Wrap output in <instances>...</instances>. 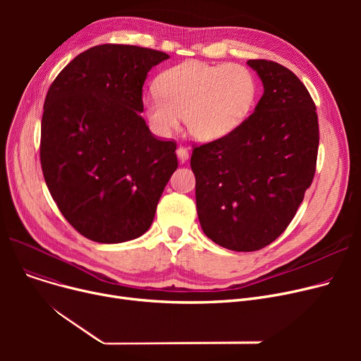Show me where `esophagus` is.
<instances>
[{
  "instance_id": "34e87169",
  "label": "esophagus",
  "mask_w": 361,
  "mask_h": 361,
  "mask_svg": "<svg viewBox=\"0 0 361 361\" xmlns=\"http://www.w3.org/2000/svg\"><path fill=\"white\" fill-rule=\"evenodd\" d=\"M177 157H178V159H180L181 162L187 161V159H188V150H187L185 147L180 146V147L177 149Z\"/></svg>"
}]
</instances>
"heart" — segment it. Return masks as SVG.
I'll return each instance as SVG.
<instances>
[{"label":"heart","mask_w":361,"mask_h":361,"mask_svg":"<svg viewBox=\"0 0 361 361\" xmlns=\"http://www.w3.org/2000/svg\"><path fill=\"white\" fill-rule=\"evenodd\" d=\"M158 89L143 101L157 133L168 136L180 127L184 116L188 133L203 142L226 136L247 118L257 90L247 67L199 61L166 70Z\"/></svg>","instance_id":"obj_1"}]
</instances>
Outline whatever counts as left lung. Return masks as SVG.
I'll return each mask as SVG.
<instances>
[{
	"label": "left lung",
	"instance_id": "1",
	"mask_svg": "<svg viewBox=\"0 0 361 361\" xmlns=\"http://www.w3.org/2000/svg\"><path fill=\"white\" fill-rule=\"evenodd\" d=\"M263 94L228 135L193 147L196 206L203 233L234 252H256L293 221L317 159L314 102L297 75L278 63L249 60Z\"/></svg>",
	"mask_w": 361,
	"mask_h": 361
}]
</instances>
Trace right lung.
<instances>
[{"label": "right lung", "instance_id": "1", "mask_svg": "<svg viewBox=\"0 0 361 361\" xmlns=\"http://www.w3.org/2000/svg\"><path fill=\"white\" fill-rule=\"evenodd\" d=\"M161 51L104 44L70 61L48 89L41 165L63 216L104 244L145 234L178 166L174 140L152 135L142 92Z\"/></svg>", "mask_w": 361, "mask_h": 361}]
</instances>
